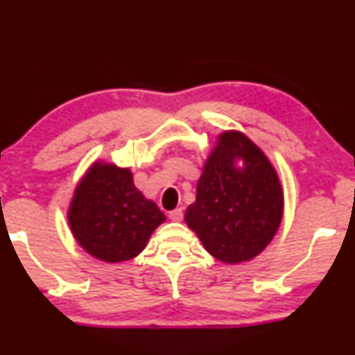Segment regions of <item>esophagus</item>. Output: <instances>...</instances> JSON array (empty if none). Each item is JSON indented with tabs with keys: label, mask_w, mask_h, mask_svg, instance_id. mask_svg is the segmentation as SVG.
I'll list each match as a JSON object with an SVG mask.
<instances>
[{
	"label": "esophagus",
	"mask_w": 355,
	"mask_h": 355,
	"mask_svg": "<svg viewBox=\"0 0 355 355\" xmlns=\"http://www.w3.org/2000/svg\"><path fill=\"white\" fill-rule=\"evenodd\" d=\"M169 218H171V220H173V222H180V220L183 219V209H182V208L172 209V211L169 213Z\"/></svg>",
	"instance_id": "obj_1"
}]
</instances>
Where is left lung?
I'll list each match as a JSON object with an SVG mask.
<instances>
[{
    "label": "left lung",
    "instance_id": "left-lung-1",
    "mask_svg": "<svg viewBox=\"0 0 355 355\" xmlns=\"http://www.w3.org/2000/svg\"><path fill=\"white\" fill-rule=\"evenodd\" d=\"M284 208V188L271 159L243 131L225 130L203 163L184 222L209 255L238 264L272 241Z\"/></svg>",
    "mask_w": 355,
    "mask_h": 355
}]
</instances>
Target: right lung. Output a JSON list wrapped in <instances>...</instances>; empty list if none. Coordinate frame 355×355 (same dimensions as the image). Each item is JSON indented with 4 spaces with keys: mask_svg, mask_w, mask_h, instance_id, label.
Masks as SVG:
<instances>
[{
    "mask_svg": "<svg viewBox=\"0 0 355 355\" xmlns=\"http://www.w3.org/2000/svg\"><path fill=\"white\" fill-rule=\"evenodd\" d=\"M164 220L158 205L135 186L130 167L105 159L94 161L84 172L67 209L75 241L105 263L139 255Z\"/></svg>",
    "mask_w": 355,
    "mask_h": 355,
    "instance_id": "right-lung-1",
    "label": "right lung"
}]
</instances>
